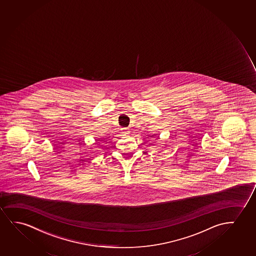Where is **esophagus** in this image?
<instances>
[{
  "mask_svg": "<svg viewBox=\"0 0 256 256\" xmlns=\"http://www.w3.org/2000/svg\"><path fill=\"white\" fill-rule=\"evenodd\" d=\"M122 132H124V134H130V130H129V129H127V128H124V129L122 130Z\"/></svg>",
  "mask_w": 256,
  "mask_h": 256,
  "instance_id": "1",
  "label": "esophagus"
}]
</instances>
